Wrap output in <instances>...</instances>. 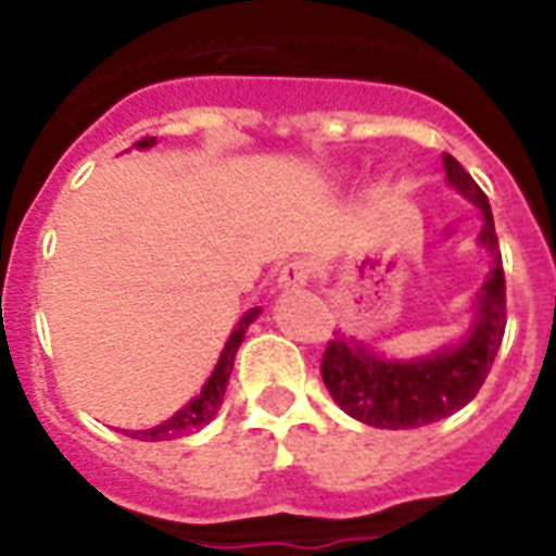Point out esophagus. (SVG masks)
<instances>
[{
    "mask_svg": "<svg viewBox=\"0 0 556 556\" xmlns=\"http://www.w3.org/2000/svg\"><path fill=\"white\" fill-rule=\"evenodd\" d=\"M308 279H312V268H308V262H288L286 268L279 270V279H277V288L282 294L288 291H300V288L308 286Z\"/></svg>",
    "mask_w": 556,
    "mask_h": 556,
    "instance_id": "1",
    "label": "esophagus"
}]
</instances>
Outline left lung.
<instances>
[{
	"label": "left lung",
	"mask_w": 556,
	"mask_h": 556,
	"mask_svg": "<svg viewBox=\"0 0 556 556\" xmlns=\"http://www.w3.org/2000/svg\"><path fill=\"white\" fill-rule=\"evenodd\" d=\"M447 185L482 213L476 244L491 256V270L473 296V317L458 340L427 355L389 357L338 331L326 346L320 375L334 404L355 421L380 430H413L458 413L488 378L505 334V274L488 195L453 155H441Z\"/></svg>",
	"instance_id": "left-lung-1"
}]
</instances>
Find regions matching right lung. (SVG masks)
Here are the masks:
<instances>
[{
	"label": "right lung",
	"instance_id": "1",
	"mask_svg": "<svg viewBox=\"0 0 556 556\" xmlns=\"http://www.w3.org/2000/svg\"><path fill=\"white\" fill-rule=\"evenodd\" d=\"M155 147V138H143V141L135 143V150H150ZM262 314V308H248L242 314V320L236 323L233 331H230V338H227L225 349H222V355H218L216 366L210 371V378L204 380V387L195 397H190L181 409H178L173 418L167 421L155 424L150 430H124V435L129 439H138V441H169V439H181L185 432H195L201 427H207L213 418H216L218 406L225 401V389H227V378H230V371H233V361H236V352L242 346L244 340V331L251 326L256 317Z\"/></svg>",
	"mask_w": 556,
	"mask_h": 556
}]
</instances>
